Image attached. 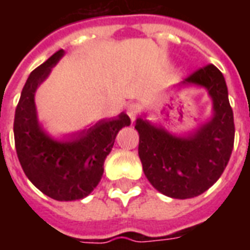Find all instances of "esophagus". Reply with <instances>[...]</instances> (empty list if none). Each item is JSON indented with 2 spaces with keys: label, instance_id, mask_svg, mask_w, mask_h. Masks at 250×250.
Here are the masks:
<instances>
[{
  "label": "esophagus",
  "instance_id": "1",
  "mask_svg": "<svg viewBox=\"0 0 250 250\" xmlns=\"http://www.w3.org/2000/svg\"><path fill=\"white\" fill-rule=\"evenodd\" d=\"M138 112H139V107H138L136 104H131V105H128V108H127V114H128V116H130V119L132 120V122L136 119Z\"/></svg>",
  "mask_w": 250,
  "mask_h": 250
}]
</instances>
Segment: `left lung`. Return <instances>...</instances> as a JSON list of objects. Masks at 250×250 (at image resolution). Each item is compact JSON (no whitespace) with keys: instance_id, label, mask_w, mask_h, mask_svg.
<instances>
[{"instance_id":"obj_1","label":"left lung","mask_w":250,"mask_h":250,"mask_svg":"<svg viewBox=\"0 0 250 250\" xmlns=\"http://www.w3.org/2000/svg\"><path fill=\"white\" fill-rule=\"evenodd\" d=\"M201 87L211 99V118L185 135H175L143 116L136 119L139 158L146 178L159 193L194 198L218 181L234 143V120L224 75L213 64L201 68L177 89Z\"/></svg>"}]
</instances>
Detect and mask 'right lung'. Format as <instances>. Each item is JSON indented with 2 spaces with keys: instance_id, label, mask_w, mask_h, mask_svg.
<instances>
[{
  "instance_id": "obj_1",
  "label": "right lung",
  "mask_w": 250,
  "mask_h": 250,
  "mask_svg": "<svg viewBox=\"0 0 250 250\" xmlns=\"http://www.w3.org/2000/svg\"><path fill=\"white\" fill-rule=\"evenodd\" d=\"M64 53L57 51L28 77L14 115V143L25 175L41 193L56 201H76L98 186L115 138L131 120L122 112L62 139L49 135L37 118L35 95Z\"/></svg>"
}]
</instances>
